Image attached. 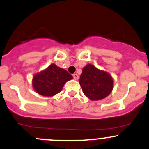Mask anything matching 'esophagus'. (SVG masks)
I'll use <instances>...</instances> for the list:
<instances>
[{
  "instance_id": "obj_1",
  "label": "esophagus",
  "mask_w": 149,
  "mask_h": 149,
  "mask_svg": "<svg viewBox=\"0 0 149 149\" xmlns=\"http://www.w3.org/2000/svg\"><path fill=\"white\" fill-rule=\"evenodd\" d=\"M73 79H75V80H78L79 79V75L76 74V73H74V74L73 75Z\"/></svg>"
}]
</instances>
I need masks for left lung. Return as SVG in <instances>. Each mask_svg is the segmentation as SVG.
<instances>
[{
	"label": "left lung",
	"instance_id": "1",
	"mask_svg": "<svg viewBox=\"0 0 149 149\" xmlns=\"http://www.w3.org/2000/svg\"><path fill=\"white\" fill-rule=\"evenodd\" d=\"M79 84L84 94L91 100L104 99L111 94L113 88V80L111 74L91 64L83 68Z\"/></svg>",
	"mask_w": 149,
	"mask_h": 149
}]
</instances>
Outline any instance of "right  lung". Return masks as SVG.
Here are the masks:
<instances>
[{
	"label": "right lung",
	"instance_id": "add662e5",
	"mask_svg": "<svg viewBox=\"0 0 149 149\" xmlns=\"http://www.w3.org/2000/svg\"><path fill=\"white\" fill-rule=\"evenodd\" d=\"M72 79L73 76L67 70L52 64L33 76L32 84L34 90L40 95L52 97L61 92L65 84Z\"/></svg>",
	"mask_w": 149,
	"mask_h": 149
}]
</instances>
